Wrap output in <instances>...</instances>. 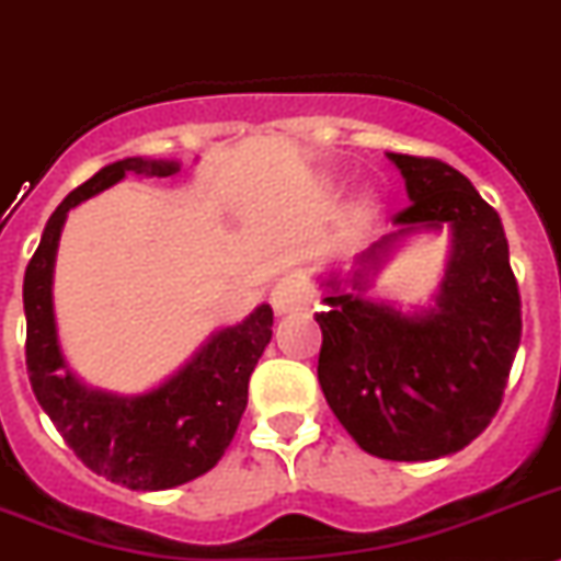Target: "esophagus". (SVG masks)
<instances>
[{"label": "esophagus", "mask_w": 561, "mask_h": 561, "mask_svg": "<svg viewBox=\"0 0 561 561\" xmlns=\"http://www.w3.org/2000/svg\"><path fill=\"white\" fill-rule=\"evenodd\" d=\"M310 302V290L302 279H296V276H285L273 285L271 290V305L273 310L285 317V313H294V310L305 308Z\"/></svg>", "instance_id": "esophagus-1"}]
</instances>
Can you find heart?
<instances>
[{
	"instance_id": "heart-1",
	"label": "heart",
	"mask_w": 561,
	"mask_h": 561,
	"mask_svg": "<svg viewBox=\"0 0 561 561\" xmlns=\"http://www.w3.org/2000/svg\"><path fill=\"white\" fill-rule=\"evenodd\" d=\"M365 214H368V205L362 202V205H356V216H365Z\"/></svg>"
}]
</instances>
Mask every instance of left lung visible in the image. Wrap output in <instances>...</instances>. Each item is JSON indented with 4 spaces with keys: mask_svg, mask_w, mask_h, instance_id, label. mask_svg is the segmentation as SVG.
I'll return each mask as SVG.
<instances>
[{
    "mask_svg": "<svg viewBox=\"0 0 561 561\" xmlns=\"http://www.w3.org/2000/svg\"><path fill=\"white\" fill-rule=\"evenodd\" d=\"M411 205L397 230L319 276L324 290L319 385L353 442L393 462L462 450L496 416L522 339V302L502 219L468 176L439 159L388 153ZM448 227L451 256L422 309L365 297L376 272L411 236Z\"/></svg>",
    "mask_w": 561,
    "mask_h": 561,
    "instance_id": "left-lung-1",
    "label": "left lung"
}]
</instances>
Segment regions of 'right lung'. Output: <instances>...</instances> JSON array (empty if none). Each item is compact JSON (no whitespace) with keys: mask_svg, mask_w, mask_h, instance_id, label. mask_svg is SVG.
Here are the masks:
<instances>
[{"mask_svg":"<svg viewBox=\"0 0 561 561\" xmlns=\"http://www.w3.org/2000/svg\"><path fill=\"white\" fill-rule=\"evenodd\" d=\"M179 168L173 159L128 157L70 191L45 225L22 288L27 374L42 411L93 473L130 491H168L222 459L248 404L253 368L273 336L271 305H259L242 322L210 333L182 368L145 393L91 388L70 370L54 313V265L65 219L130 173L173 176Z\"/></svg>","mask_w":561,"mask_h":561,"instance_id":"add662e5","label":"right lung"}]
</instances>
